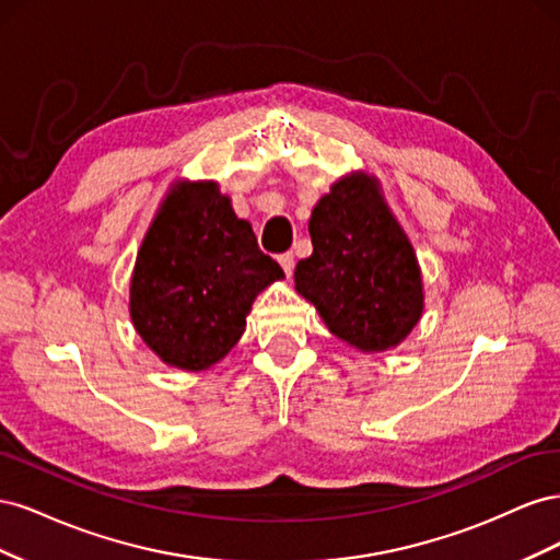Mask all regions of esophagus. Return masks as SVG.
<instances>
[{
    "label": "esophagus",
    "instance_id": "1",
    "mask_svg": "<svg viewBox=\"0 0 560 560\" xmlns=\"http://www.w3.org/2000/svg\"><path fill=\"white\" fill-rule=\"evenodd\" d=\"M278 261H280V266H282V270H284L287 276H292V273H294V254H292V252H284V254H280Z\"/></svg>",
    "mask_w": 560,
    "mask_h": 560
}]
</instances>
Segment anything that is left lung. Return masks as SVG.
I'll return each instance as SVG.
<instances>
[{"instance_id": "8db88e82", "label": "left lung", "mask_w": 560, "mask_h": 560, "mask_svg": "<svg viewBox=\"0 0 560 560\" xmlns=\"http://www.w3.org/2000/svg\"><path fill=\"white\" fill-rule=\"evenodd\" d=\"M313 254L294 270L334 336L362 352L399 346L425 306L416 252L389 212L374 177H341L317 200L311 222Z\"/></svg>"}]
</instances>
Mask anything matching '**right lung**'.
I'll return each mask as SVG.
<instances>
[{
  "instance_id": "1",
  "label": "right lung",
  "mask_w": 560,
  "mask_h": 560,
  "mask_svg": "<svg viewBox=\"0 0 560 560\" xmlns=\"http://www.w3.org/2000/svg\"><path fill=\"white\" fill-rule=\"evenodd\" d=\"M284 278L217 182H179L165 196L135 261L130 317L159 358L202 371L226 358L257 294Z\"/></svg>"
}]
</instances>
